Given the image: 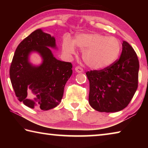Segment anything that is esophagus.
I'll list each match as a JSON object with an SVG mask.
<instances>
[{
    "label": "esophagus",
    "instance_id": "34e87169",
    "mask_svg": "<svg viewBox=\"0 0 148 148\" xmlns=\"http://www.w3.org/2000/svg\"><path fill=\"white\" fill-rule=\"evenodd\" d=\"M75 71H76L77 72H78V73H81V72H84L83 69L79 66H77L76 68H75Z\"/></svg>",
    "mask_w": 148,
    "mask_h": 148
}]
</instances>
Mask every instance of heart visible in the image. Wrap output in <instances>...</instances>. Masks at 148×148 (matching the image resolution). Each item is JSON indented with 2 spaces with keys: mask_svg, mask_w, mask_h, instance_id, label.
Segmentation results:
<instances>
[{
  "mask_svg": "<svg viewBox=\"0 0 148 148\" xmlns=\"http://www.w3.org/2000/svg\"><path fill=\"white\" fill-rule=\"evenodd\" d=\"M75 46L82 50L85 63L95 70L103 69L113 64L118 58L121 48L118 39L99 33L80 34L73 41L66 37L62 42V49L66 54H74Z\"/></svg>",
  "mask_w": 148,
  "mask_h": 148,
  "instance_id": "heart-1",
  "label": "heart"
}]
</instances>
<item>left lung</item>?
Masks as SVG:
<instances>
[{"mask_svg": "<svg viewBox=\"0 0 148 148\" xmlns=\"http://www.w3.org/2000/svg\"><path fill=\"white\" fill-rule=\"evenodd\" d=\"M118 59L108 67L87 71L89 102L101 112H116L126 108L133 97L138 82L139 61L134 49L123 41Z\"/></svg>", "mask_w": 148, "mask_h": 148, "instance_id": "left-lung-1", "label": "left lung"}]
</instances>
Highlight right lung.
Masks as SVG:
<instances>
[{
	"mask_svg": "<svg viewBox=\"0 0 148 148\" xmlns=\"http://www.w3.org/2000/svg\"><path fill=\"white\" fill-rule=\"evenodd\" d=\"M48 47H56V39L37 29L18 45L10 65V77L15 94L20 102L31 108L48 110L56 107L72 74L71 62L55 58ZM32 51L38 52L43 59L38 67L28 62ZM30 90L35 95L33 100L28 99Z\"/></svg>",
	"mask_w": 148,
	"mask_h": 148,
	"instance_id": "right-lung-1",
	"label": "right lung"
}]
</instances>
